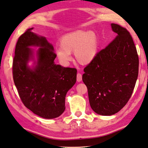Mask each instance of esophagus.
<instances>
[{
	"label": "esophagus",
	"instance_id": "1",
	"mask_svg": "<svg viewBox=\"0 0 148 148\" xmlns=\"http://www.w3.org/2000/svg\"><path fill=\"white\" fill-rule=\"evenodd\" d=\"M82 80V76L81 73H78L77 75V80L78 82H81Z\"/></svg>",
	"mask_w": 148,
	"mask_h": 148
}]
</instances>
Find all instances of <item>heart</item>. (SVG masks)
Returning <instances> with one entry per match:
<instances>
[{
    "label": "heart",
    "mask_w": 148,
    "mask_h": 148,
    "mask_svg": "<svg viewBox=\"0 0 148 148\" xmlns=\"http://www.w3.org/2000/svg\"><path fill=\"white\" fill-rule=\"evenodd\" d=\"M99 46L98 36L94 31L78 29L61 38L60 48L57 50V57L66 65L71 60V53L74 51L75 60L80 65H88L97 57Z\"/></svg>",
    "instance_id": "obj_1"
}]
</instances>
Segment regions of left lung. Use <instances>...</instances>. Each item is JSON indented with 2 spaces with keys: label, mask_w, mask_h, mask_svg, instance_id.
Masks as SVG:
<instances>
[{
  "label": "left lung",
  "mask_w": 148,
  "mask_h": 148,
  "mask_svg": "<svg viewBox=\"0 0 148 148\" xmlns=\"http://www.w3.org/2000/svg\"><path fill=\"white\" fill-rule=\"evenodd\" d=\"M117 35L97 53L84 69L89 101L95 112L108 116L127 104L138 74V56L130 32L119 24H111Z\"/></svg>",
  "instance_id": "obj_1"
}]
</instances>
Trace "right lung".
Segmentation results:
<instances>
[{
  "label": "right lung",
  "instance_id": "add662e5",
  "mask_svg": "<svg viewBox=\"0 0 148 148\" xmlns=\"http://www.w3.org/2000/svg\"><path fill=\"white\" fill-rule=\"evenodd\" d=\"M29 28L18 38L13 61V77L22 103L44 119L59 116L65 110L67 92L77 80V69L54 62L57 55L46 38ZM30 46H38V61L31 69L28 61L34 56Z\"/></svg>",
  "mask_w": 148,
  "mask_h": 148
}]
</instances>
